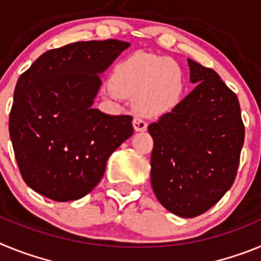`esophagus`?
<instances>
[{"label": "esophagus", "mask_w": 261, "mask_h": 261, "mask_svg": "<svg viewBox=\"0 0 261 261\" xmlns=\"http://www.w3.org/2000/svg\"><path fill=\"white\" fill-rule=\"evenodd\" d=\"M133 126H135L136 132H144V130H146L147 124L141 116H135V119H133Z\"/></svg>", "instance_id": "obj_1"}]
</instances>
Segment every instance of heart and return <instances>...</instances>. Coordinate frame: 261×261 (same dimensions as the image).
<instances>
[{
    "instance_id": "obj_1",
    "label": "heart",
    "mask_w": 261,
    "mask_h": 261,
    "mask_svg": "<svg viewBox=\"0 0 261 261\" xmlns=\"http://www.w3.org/2000/svg\"><path fill=\"white\" fill-rule=\"evenodd\" d=\"M105 93L111 98L135 95L133 107L137 114L159 117L180 106L186 94V75L174 60L136 52L117 62Z\"/></svg>"
}]
</instances>
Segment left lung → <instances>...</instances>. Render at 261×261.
I'll use <instances>...</instances> for the list:
<instances>
[{
  "instance_id": "8db88e82",
  "label": "left lung",
  "mask_w": 261,
  "mask_h": 261,
  "mask_svg": "<svg viewBox=\"0 0 261 261\" xmlns=\"http://www.w3.org/2000/svg\"><path fill=\"white\" fill-rule=\"evenodd\" d=\"M187 61L195 89L147 129L154 141L150 180L156 199L175 216L192 218L220 201L234 183L244 125L238 98L220 75Z\"/></svg>"
}]
</instances>
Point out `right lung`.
I'll use <instances>...</instances> for the list:
<instances>
[{"label": "right lung", "mask_w": 261, "mask_h": 261, "mask_svg": "<svg viewBox=\"0 0 261 261\" xmlns=\"http://www.w3.org/2000/svg\"><path fill=\"white\" fill-rule=\"evenodd\" d=\"M130 47L115 39L47 50L19 77L9 119L23 180L55 201L95 188L110 155L133 135L132 116L94 108L102 74Z\"/></svg>", "instance_id": "1"}]
</instances>
